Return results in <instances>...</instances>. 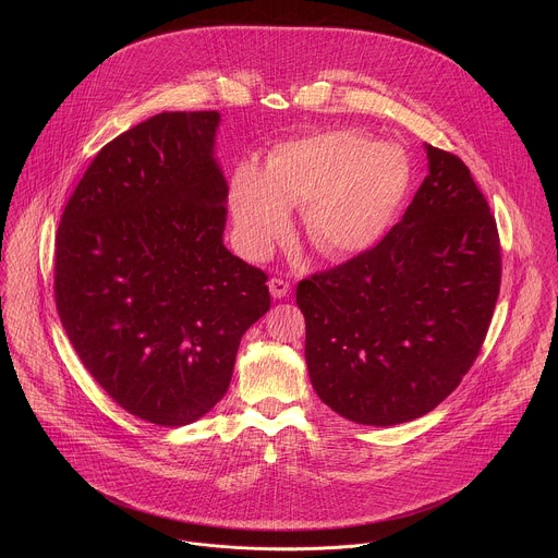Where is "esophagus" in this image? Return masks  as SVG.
I'll return each mask as SVG.
<instances>
[{"label": "esophagus", "mask_w": 558, "mask_h": 558, "mask_svg": "<svg viewBox=\"0 0 558 558\" xmlns=\"http://www.w3.org/2000/svg\"><path fill=\"white\" fill-rule=\"evenodd\" d=\"M289 291H291V287H289V282H284V280H280V278H271L269 280V293L274 295V298H287L289 295Z\"/></svg>", "instance_id": "obj_1"}]
</instances>
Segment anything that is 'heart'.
Returning <instances> with one entry per match:
<instances>
[{
	"label": "heart",
	"mask_w": 558,
	"mask_h": 558,
	"mask_svg": "<svg viewBox=\"0 0 558 558\" xmlns=\"http://www.w3.org/2000/svg\"><path fill=\"white\" fill-rule=\"evenodd\" d=\"M411 185L409 158L392 143L353 130H325L278 143L267 170L238 163L229 209L238 245L263 258L291 229V207H306L311 247L342 260L371 250L390 229Z\"/></svg>",
	"instance_id": "1"
}]
</instances>
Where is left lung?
Here are the masks:
<instances>
[{"mask_svg": "<svg viewBox=\"0 0 558 558\" xmlns=\"http://www.w3.org/2000/svg\"><path fill=\"white\" fill-rule=\"evenodd\" d=\"M428 174L381 241L302 280L317 397L366 426L430 413L482 351L501 284L495 216L459 156L424 145Z\"/></svg>", "mask_w": 558, "mask_h": 558, "instance_id": "1", "label": "left lung"}]
</instances>
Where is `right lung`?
I'll use <instances>...</instances> for the list:
<instances>
[{
  "label": "right lung",
  "instance_id": "right-lung-1",
  "mask_svg": "<svg viewBox=\"0 0 558 558\" xmlns=\"http://www.w3.org/2000/svg\"><path fill=\"white\" fill-rule=\"evenodd\" d=\"M218 123L214 110L161 112L110 141L57 231L68 340L121 409L156 426L222 400L241 338L271 306L267 274L222 243Z\"/></svg>",
  "mask_w": 558,
  "mask_h": 558
}]
</instances>
